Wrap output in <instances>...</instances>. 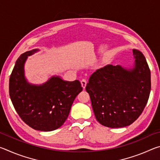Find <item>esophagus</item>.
I'll return each instance as SVG.
<instances>
[{"instance_id": "obj_1", "label": "esophagus", "mask_w": 160, "mask_h": 160, "mask_svg": "<svg viewBox=\"0 0 160 160\" xmlns=\"http://www.w3.org/2000/svg\"><path fill=\"white\" fill-rule=\"evenodd\" d=\"M80 82H81V85H82V88L84 89V90H85V87L87 85V80L85 79H82V80H81Z\"/></svg>"}]
</instances>
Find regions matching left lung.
Listing matches in <instances>:
<instances>
[{"mask_svg":"<svg viewBox=\"0 0 160 160\" xmlns=\"http://www.w3.org/2000/svg\"><path fill=\"white\" fill-rule=\"evenodd\" d=\"M131 68L107 65L97 70L87 84L96 119L109 128L131 125L141 114L151 90V75L141 51L132 49Z\"/></svg>","mask_w":160,"mask_h":160,"instance_id":"obj_1","label":"left lung"}]
</instances>
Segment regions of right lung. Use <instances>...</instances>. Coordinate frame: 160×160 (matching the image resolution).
Instances as JSON below:
<instances>
[{
    "label": "right lung",
    "instance_id": "right-lung-1",
    "mask_svg": "<svg viewBox=\"0 0 160 160\" xmlns=\"http://www.w3.org/2000/svg\"><path fill=\"white\" fill-rule=\"evenodd\" d=\"M26 51L16 61L9 81V94L16 112L34 130L51 131L64 123L75 97L82 88L78 80H63L53 75L41 85L29 82L25 75L28 56L38 52Z\"/></svg>",
    "mask_w": 160,
    "mask_h": 160
}]
</instances>
